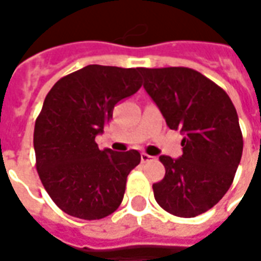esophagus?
<instances>
[{"instance_id": "34e87169", "label": "esophagus", "mask_w": 261, "mask_h": 261, "mask_svg": "<svg viewBox=\"0 0 261 261\" xmlns=\"http://www.w3.org/2000/svg\"><path fill=\"white\" fill-rule=\"evenodd\" d=\"M153 156L152 155H148V153H142L141 155V161L145 164V162H151V161H153Z\"/></svg>"}]
</instances>
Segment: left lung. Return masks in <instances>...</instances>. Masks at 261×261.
<instances>
[{
  "label": "left lung",
  "mask_w": 261,
  "mask_h": 261,
  "mask_svg": "<svg viewBox=\"0 0 261 261\" xmlns=\"http://www.w3.org/2000/svg\"><path fill=\"white\" fill-rule=\"evenodd\" d=\"M138 71L170 130L185 134L180 158L159 156L166 172L152 185L155 200L180 218L204 214L228 192L241 162L243 137L235 106L221 86L196 69Z\"/></svg>",
  "instance_id": "8db88e82"
}]
</instances>
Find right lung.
<instances>
[{"mask_svg": "<svg viewBox=\"0 0 261 261\" xmlns=\"http://www.w3.org/2000/svg\"><path fill=\"white\" fill-rule=\"evenodd\" d=\"M142 85L138 68L86 65L50 89L33 133L36 169L56 205L86 221L113 214L127 176L141 161L136 149H99L96 138L113 109Z\"/></svg>", "mask_w": 261, "mask_h": 261, "instance_id": "obj_1", "label": "right lung"}]
</instances>
